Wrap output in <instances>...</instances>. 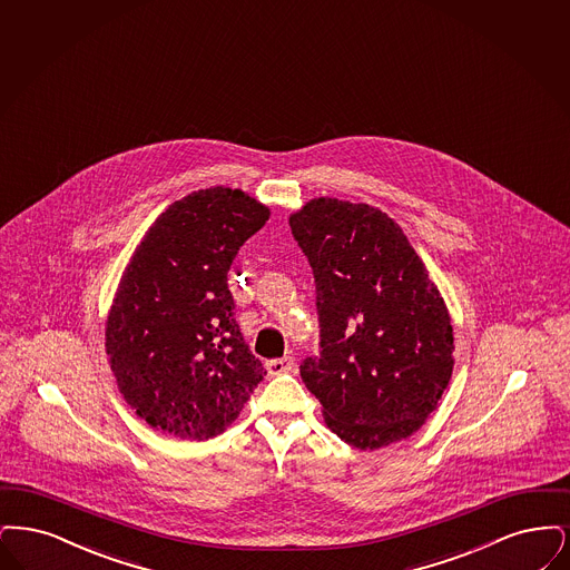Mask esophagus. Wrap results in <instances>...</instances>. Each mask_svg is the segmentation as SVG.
Here are the masks:
<instances>
[{"mask_svg":"<svg viewBox=\"0 0 570 570\" xmlns=\"http://www.w3.org/2000/svg\"><path fill=\"white\" fill-rule=\"evenodd\" d=\"M294 366H296V360H294L292 355H283V357L271 360V362L266 364V371H268L271 376H278V374L294 371Z\"/></svg>","mask_w":570,"mask_h":570,"instance_id":"obj_1","label":"esophagus"}]
</instances>
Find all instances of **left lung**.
Here are the masks:
<instances>
[{
    "label": "left lung",
    "mask_w": 570,
    "mask_h": 570,
    "mask_svg": "<svg viewBox=\"0 0 570 570\" xmlns=\"http://www.w3.org/2000/svg\"><path fill=\"white\" fill-rule=\"evenodd\" d=\"M315 278L320 353L299 374L355 449L411 436L453 371V327L420 255L385 213L334 198L289 217Z\"/></svg>",
    "instance_id": "1"
}]
</instances>
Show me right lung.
Segmentation results:
<instances>
[{
  "mask_svg": "<svg viewBox=\"0 0 570 570\" xmlns=\"http://www.w3.org/2000/svg\"><path fill=\"white\" fill-rule=\"evenodd\" d=\"M271 210L240 189H202L157 217L125 271L106 353L127 404L178 439H213L266 368L250 353L227 273Z\"/></svg>",
  "mask_w": 570,
  "mask_h": 570,
  "instance_id": "obj_1",
  "label": "right lung"
}]
</instances>
